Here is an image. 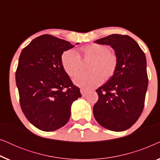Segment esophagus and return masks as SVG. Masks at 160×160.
Here are the masks:
<instances>
[{
    "label": "esophagus",
    "instance_id": "34e87169",
    "mask_svg": "<svg viewBox=\"0 0 160 160\" xmlns=\"http://www.w3.org/2000/svg\"><path fill=\"white\" fill-rule=\"evenodd\" d=\"M80 92H81V94H82L83 97H84V96L87 95V92H88V91H87V89H80Z\"/></svg>",
    "mask_w": 160,
    "mask_h": 160
}]
</instances>
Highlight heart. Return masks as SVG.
<instances>
[{"label": "heart", "mask_w": 160, "mask_h": 160, "mask_svg": "<svg viewBox=\"0 0 160 160\" xmlns=\"http://www.w3.org/2000/svg\"><path fill=\"white\" fill-rule=\"evenodd\" d=\"M90 60L87 69L89 71L78 74L73 78L76 86L92 89L101 84L114 75L117 69L118 59L108 46L91 43L81 48L78 53L73 49L65 51L61 55V65L70 77L81 71V60Z\"/></svg>", "instance_id": "heart-1"}]
</instances>
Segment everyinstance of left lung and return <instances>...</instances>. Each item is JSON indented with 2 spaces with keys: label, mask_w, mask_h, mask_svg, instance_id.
<instances>
[{
  "label": "left lung",
  "mask_w": 160,
  "mask_h": 160,
  "mask_svg": "<svg viewBox=\"0 0 160 160\" xmlns=\"http://www.w3.org/2000/svg\"><path fill=\"white\" fill-rule=\"evenodd\" d=\"M94 42L111 46L118 59L114 75L96 90L99 98L94 117L106 129L122 132L131 128L143 111L148 87L145 54L128 36L113 34Z\"/></svg>",
  "instance_id": "8db88e82"
}]
</instances>
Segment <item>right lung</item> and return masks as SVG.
<instances>
[{"instance_id":"1","label":"right lung","mask_w":160,"mask_h":160,"mask_svg":"<svg viewBox=\"0 0 160 160\" xmlns=\"http://www.w3.org/2000/svg\"><path fill=\"white\" fill-rule=\"evenodd\" d=\"M73 47L63 39L42 35L19 56L16 84L21 108L28 121L41 130L50 132L65 125L72 103L82 97L61 65L62 54Z\"/></svg>"}]
</instances>
